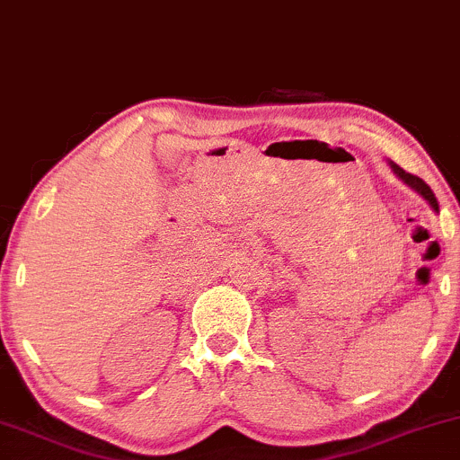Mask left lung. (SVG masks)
Masks as SVG:
<instances>
[{
    "label": "left lung",
    "instance_id": "obj_1",
    "mask_svg": "<svg viewBox=\"0 0 460 460\" xmlns=\"http://www.w3.org/2000/svg\"><path fill=\"white\" fill-rule=\"evenodd\" d=\"M392 164V169H394V173L401 177L402 181H405V184H409L413 188V190H418L420 195H422L426 201L430 203V208L435 209V212H439V203H437V197H435V192L430 190V186L426 184L424 180H420L418 175H411V173H407V171H402L401 167H398V164H394V163H390Z\"/></svg>",
    "mask_w": 460,
    "mask_h": 460
}]
</instances>
